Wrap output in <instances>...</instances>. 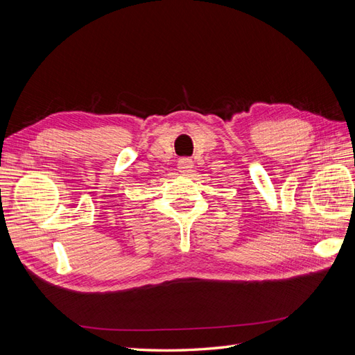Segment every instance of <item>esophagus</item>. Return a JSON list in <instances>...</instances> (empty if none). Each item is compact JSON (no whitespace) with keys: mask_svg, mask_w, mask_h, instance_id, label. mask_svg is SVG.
<instances>
[{"mask_svg":"<svg viewBox=\"0 0 355 355\" xmlns=\"http://www.w3.org/2000/svg\"><path fill=\"white\" fill-rule=\"evenodd\" d=\"M178 168L182 175H189L192 168H194V163L189 158H180L178 163Z\"/></svg>","mask_w":355,"mask_h":355,"instance_id":"34e87169","label":"esophagus"}]
</instances>
